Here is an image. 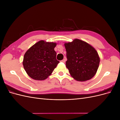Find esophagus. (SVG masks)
<instances>
[{
	"instance_id": "obj_1",
	"label": "esophagus",
	"mask_w": 120,
	"mask_h": 120,
	"mask_svg": "<svg viewBox=\"0 0 120 120\" xmlns=\"http://www.w3.org/2000/svg\"><path fill=\"white\" fill-rule=\"evenodd\" d=\"M66 59H63V60H61V62H62V63H65V61H66Z\"/></svg>"
}]
</instances>
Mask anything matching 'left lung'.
<instances>
[{
    "label": "left lung",
    "mask_w": 120,
    "mask_h": 120,
    "mask_svg": "<svg viewBox=\"0 0 120 120\" xmlns=\"http://www.w3.org/2000/svg\"><path fill=\"white\" fill-rule=\"evenodd\" d=\"M64 46L67 51L66 67L71 77L81 82L92 79L96 74L100 61L96 49L78 39L66 43Z\"/></svg>",
    "instance_id": "8db88e82"
}]
</instances>
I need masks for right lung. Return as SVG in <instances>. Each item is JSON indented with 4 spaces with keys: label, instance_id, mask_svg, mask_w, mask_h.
Masks as SVG:
<instances>
[{
    "label": "right lung",
    "instance_id": "add662e5",
    "mask_svg": "<svg viewBox=\"0 0 120 120\" xmlns=\"http://www.w3.org/2000/svg\"><path fill=\"white\" fill-rule=\"evenodd\" d=\"M56 45V43L41 41L25 52L23 65L31 78L44 80L52 73L60 63L56 59V53L54 50Z\"/></svg>",
    "mask_w": 120,
    "mask_h": 120
}]
</instances>
